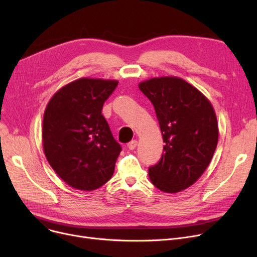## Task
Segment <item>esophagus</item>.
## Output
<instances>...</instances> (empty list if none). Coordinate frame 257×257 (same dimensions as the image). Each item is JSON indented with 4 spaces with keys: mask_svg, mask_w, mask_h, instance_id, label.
Masks as SVG:
<instances>
[{
    "mask_svg": "<svg viewBox=\"0 0 257 257\" xmlns=\"http://www.w3.org/2000/svg\"><path fill=\"white\" fill-rule=\"evenodd\" d=\"M137 146H138V141H131L129 144H128V148H129V150H134L137 148Z\"/></svg>",
    "mask_w": 257,
    "mask_h": 257,
    "instance_id": "34e87169",
    "label": "esophagus"
}]
</instances>
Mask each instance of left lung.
Segmentation results:
<instances>
[{"instance_id":"1","label":"left lung","mask_w":257,"mask_h":257,"mask_svg":"<svg viewBox=\"0 0 257 257\" xmlns=\"http://www.w3.org/2000/svg\"><path fill=\"white\" fill-rule=\"evenodd\" d=\"M139 87L154 106L165 143L149 178L161 192H182L202 176L217 148L213 106L198 88L175 76L148 79Z\"/></svg>"}]
</instances>
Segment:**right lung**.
<instances>
[{
	"mask_svg": "<svg viewBox=\"0 0 257 257\" xmlns=\"http://www.w3.org/2000/svg\"><path fill=\"white\" fill-rule=\"evenodd\" d=\"M117 83L80 78L58 89L46 107L44 153L58 176L76 190H97L113 175L121 149L101 112Z\"/></svg>",
	"mask_w": 257,
	"mask_h": 257,
	"instance_id": "obj_1",
	"label": "right lung"
}]
</instances>
